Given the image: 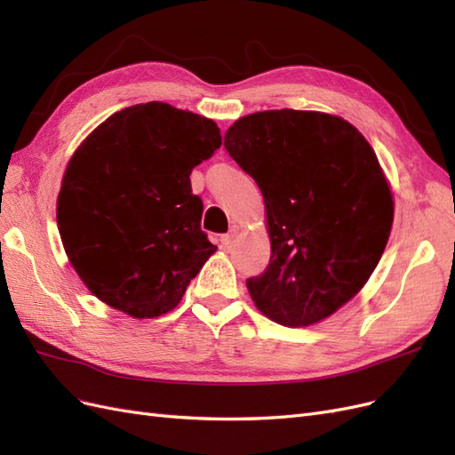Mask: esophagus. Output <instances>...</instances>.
I'll use <instances>...</instances> for the list:
<instances>
[{
    "label": "esophagus",
    "mask_w": 455,
    "mask_h": 455,
    "mask_svg": "<svg viewBox=\"0 0 455 455\" xmlns=\"http://www.w3.org/2000/svg\"><path fill=\"white\" fill-rule=\"evenodd\" d=\"M237 231H239L237 226H231L229 231L226 233V235H222V243H224V244H231L233 239H235V235H237Z\"/></svg>",
    "instance_id": "obj_1"
}]
</instances>
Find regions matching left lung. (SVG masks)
Returning <instances> with one entry per match:
<instances>
[{"label":"left lung","mask_w":455,"mask_h":455,"mask_svg":"<svg viewBox=\"0 0 455 455\" xmlns=\"http://www.w3.org/2000/svg\"><path fill=\"white\" fill-rule=\"evenodd\" d=\"M224 146L266 203L271 259L246 281L254 306L288 328L321 323L389 241L395 204L374 149L346 119L288 108L237 119Z\"/></svg>","instance_id":"8db88e82"}]
</instances>
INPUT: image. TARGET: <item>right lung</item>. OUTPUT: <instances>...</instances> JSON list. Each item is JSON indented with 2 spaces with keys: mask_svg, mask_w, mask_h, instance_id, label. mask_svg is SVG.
Here are the masks:
<instances>
[{
  "mask_svg": "<svg viewBox=\"0 0 455 455\" xmlns=\"http://www.w3.org/2000/svg\"><path fill=\"white\" fill-rule=\"evenodd\" d=\"M222 146L212 119L164 102L100 123L62 176L57 224L89 291L134 319L174 309L214 252L189 174Z\"/></svg>",
  "mask_w": 455,
  "mask_h": 455,
  "instance_id": "obj_1",
  "label": "right lung"
}]
</instances>
